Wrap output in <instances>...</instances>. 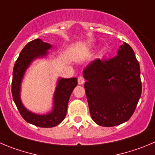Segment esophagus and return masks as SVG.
I'll return each mask as SVG.
<instances>
[{"instance_id": "obj_1", "label": "esophagus", "mask_w": 155, "mask_h": 155, "mask_svg": "<svg viewBox=\"0 0 155 155\" xmlns=\"http://www.w3.org/2000/svg\"><path fill=\"white\" fill-rule=\"evenodd\" d=\"M78 84L81 85L84 83V79L83 76H79L78 78Z\"/></svg>"}]
</instances>
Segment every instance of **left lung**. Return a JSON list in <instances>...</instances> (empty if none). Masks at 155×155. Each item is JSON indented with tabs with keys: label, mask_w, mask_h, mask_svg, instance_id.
<instances>
[{
	"label": "left lung",
	"mask_w": 155,
	"mask_h": 155,
	"mask_svg": "<svg viewBox=\"0 0 155 155\" xmlns=\"http://www.w3.org/2000/svg\"><path fill=\"white\" fill-rule=\"evenodd\" d=\"M83 76L91 116L96 124L113 127L130 119L142 89L140 65L130 45H120L117 56L110 60H94Z\"/></svg>",
	"instance_id": "1"
}]
</instances>
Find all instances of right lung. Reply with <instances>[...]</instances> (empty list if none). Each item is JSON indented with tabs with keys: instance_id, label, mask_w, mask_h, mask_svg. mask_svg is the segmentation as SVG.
Returning <instances> with one entry per match:
<instances>
[{
	"instance_id": "1",
	"label": "right lung",
	"mask_w": 155,
	"mask_h": 155,
	"mask_svg": "<svg viewBox=\"0 0 155 155\" xmlns=\"http://www.w3.org/2000/svg\"><path fill=\"white\" fill-rule=\"evenodd\" d=\"M51 48H52L51 45L44 42L41 39H35L27 44L15 64L11 87L13 100L23 118L30 124L46 128L55 127L63 121L66 116L71 94L78 85V79L76 78H59L54 93L53 107L48 114H39L33 113L23 104L21 98V91L25 72L34 61L38 58H47L48 51Z\"/></svg>"
}]
</instances>
